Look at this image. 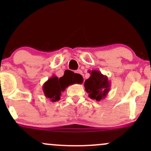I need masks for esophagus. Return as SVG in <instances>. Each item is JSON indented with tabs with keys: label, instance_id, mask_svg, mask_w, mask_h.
<instances>
[{
	"label": "esophagus",
	"instance_id": "34e87169",
	"mask_svg": "<svg viewBox=\"0 0 151 151\" xmlns=\"http://www.w3.org/2000/svg\"><path fill=\"white\" fill-rule=\"evenodd\" d=\"M76 74H77V76H78V77H82V78H84V77H83V71H82L80 69L77 70V71H76Z\"/></svg>",
	"mask_w": 151,
	"mask_h": 151
}]
</instances>
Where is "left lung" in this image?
I'll list each match as a JSON object with an SVG mask.
<instances>
[{
  "mask_svg": "<svg viewBox=\"0 0 151 151\" xmlns=\"http://www.w3.org/2000/svg\"><path fill=\"white\" fill-rule=\"evenodd\" d=\"M88 73L91 76L85 81V91L92 99L98 101L103 100L110 90V81L107 76L102 74L98 70L88 71Z\"/></svg>",
  "mask_w": 151,
  "mask_h": 151,
  "instance_id": "obj_1",
  "label": "left lung"
}]
</instances>
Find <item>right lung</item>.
Returning a JSON list of instances; mask_svg holds the SVG:
<instances>
[{"mask_svg":"<svg viewBox=\"0 0 151 151\" xmlns=\"http://www.w3.org/2000/svg\"><path fill=\"white\" fill-rule=\"evenodd\" d=\"M83 78L78 77L77 74L72 73L66 75L64 74V75L60 78L52 75V77L44 83L42 88L45 97L52 102H55L60 100L61 93L66 90L67 87L74 83H83Z\"/></svg>","mask_w":151,"mask_h":151,"instance_id":"right-lung-1","label":"right lung"}]
</instances>
